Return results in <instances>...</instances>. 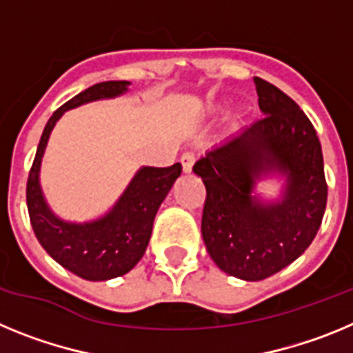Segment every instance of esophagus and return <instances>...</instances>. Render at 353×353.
<instances>
[{
  "mask_svg": "<svg viewBox=\"0 0 353 353\" xmlns=\"http://www.w3.org/2000/svg\"><path fill=\"white\" fill-rule=\"evenodd\" d=\"M194 161H196V155L192 154V152H183L182 157H180V164H182L185 173H191L192 166H194Z\"/></svg>",
  "mask_w": 353,
  "mask_h": 353,
  "instance_id": "esophagus-1",
  "label": "esophagus"
}]
</instances>
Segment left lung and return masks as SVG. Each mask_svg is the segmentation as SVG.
<instances>
[{"mask_svg": "<svg viewBox=\"0 0 353 353\" xmlns=\"http://www.w3.org/2000/svg\"><path fill=\"white\" fill-rule=\"evenodd\" d=\"M265 117L194 164L207 198L201 235L221 270L261 281L310 248L327 207L322 145L313 123L285 92L254 77ZM289 176L281 204L261 205L252 185L265 170Z\"/></svg>", "mask_w": 353, "mask_h": 353, "instance_id": "1", "label": "left lung"}]
</instances>
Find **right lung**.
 Returning <instances> with one entry per match:
<instances>
[{
	"label": "right lung",
	"mask_w": 353,
	"mask_h": 353,
	"mask_svg": "<svg viewBox=\"0 0 353 353\" xmlns=\"http://www.w3.org/2000/svg\"><path fill=\"white\" fill-rule=\"evenodd\" d=\"M127 81L97 83L56 109L43 129L28 174V214L40 245L61 267L88 281H105L134 269V265L145 254L159 207L182 173L180 164L170 168H143L134 176L117 207L95 223H63L48 208L39 185V170L43 148L58 118L67 109L84 102L120 95L127 90Z\"/></svg>",
	"instance_id": "right-lung-1"
}]
</instances>
